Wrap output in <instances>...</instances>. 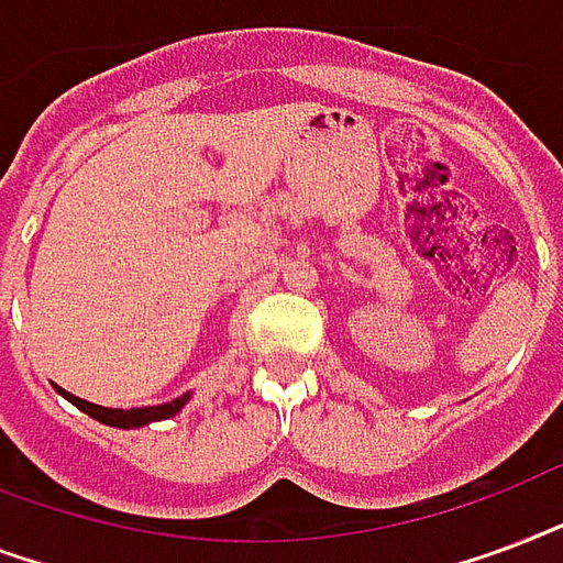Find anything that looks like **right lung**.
Wrapping results in <instances>:
<instances>
[{
    "mask_svg": "<svg viewBox=\"0 0 563 563\" xmlns=\"http://www.w3.org/2000/svg\"><path fill=\"white\" fill-rule=\"evenodd\" d=\"M55 390H58L64 399H69V402L76 405L78 411L90 413L93 420L104 422V426H114V429H141V426H150V422L169 420V417H176V413L185 408L187 399H190V394H185V396H178V399H173V402L150 405V408H129V411H123V408H102V405L85 402V399L67 394V390L58 385H55Z\"/></svg>",
    "mask_w": 563,
    "mask_h": 563,
    "instance_id": "1",
    "label": "right lung"
}]
</instances>
